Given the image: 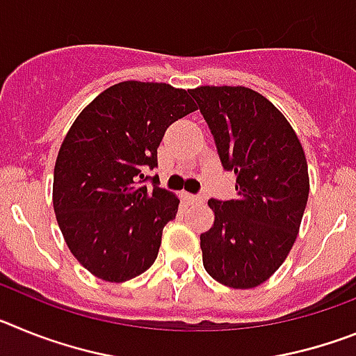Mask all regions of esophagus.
<instances>
[{
  "instance_id": "esophagus-1",
  "label": "esophagus",
  "mask_w": 356,
  "mask_h": 356,
  "mask_svg": "<svg viewBox=\"0 0 356 356\" xmlns=\"http://www.w3.org/2000/svg\"><path fill=\"white\" fill-rule=\"evenodd\" d=\"M181 197H184V201L185 203H188V205H196V203H201V201H203V197L196 196V194H191V193H184L181 194Z\"/></svg>"
}]
</instances>
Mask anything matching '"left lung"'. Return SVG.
<instances>
[{"mask_svg": "<svg viewBox=\"0 0 356 356\" xmlns=\"http://www.w3.org/2000/svg\"><path fill=\"white\" fill-rule=\"evenodd\" d=\"M237 200H209L213 226L201 234L203 266L219 284L251 289L287 259L308 200V168L298 135L262 94L246 87L191 90Z\"/></svg>", "mask_w": 356, "mask_h": 356, "instance_id": "8db88e82", "label": "left lung"}]
</instances>
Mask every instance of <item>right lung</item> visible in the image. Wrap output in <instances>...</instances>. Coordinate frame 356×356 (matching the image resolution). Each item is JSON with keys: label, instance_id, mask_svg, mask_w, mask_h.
Listing matches in <instances>:
<instances>
[{"label": "right lung", "instance_id": "1", "mask_svg": "<svg viewBox=\"0 0 356 356\" xmlns=\"http://www.w3.org/2000/svg\"><path fill=\"white\" fill-rule=\"evenodd\" d=\"M196 108L188 90L121 81L72 122L56 156L53 207L71 253L97 278L127 282L156 260L180 200L144 172L159 168L165 130Z\"/></svg>", "mask_w": 356, "mask_h": 356}]
</instances>
